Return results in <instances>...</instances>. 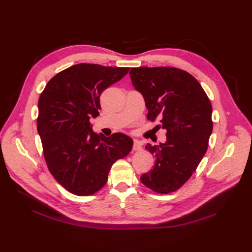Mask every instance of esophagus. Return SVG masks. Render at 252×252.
Masks as SVG:
<instances>
[{
	"label": "esophagus",
	"instance_id": "obj_1",
	"mask_svg": "<svg viewBox=\"0 0 252 252\" xmlns=\"http://www.w3.org/2000/svg\"><path fill=\"white\" fill-rule=\"evenodd\" d=\"M132 150H133V151H135V152H136V151H141V150H142V148H141V142L135 139V140L133 141Z\"/></svg>",
	"mask_w": 252,
	"mask_h": 252
}]
</instances>
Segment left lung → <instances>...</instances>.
Instances as JSON below:
<instances>
[{"label":"left lung","mask_w":252,"mask_h":252,"mask_svg":"<svg viewBox=\"0 0 252 252\" xmlns=\"http://www.w3.org/2000/svg\"><path fill=\"white\" fill-rule=\"evenodd\" d=\"M131 83L141 93L148 120H159L166 141L146 146L155 157L154 168L140 182L158 193L181 189L205 155L212 131L210 100L188 71L173 66H139L129 71Z\"/></svg>","instance_id":"left-lung-1"}]
</instances>
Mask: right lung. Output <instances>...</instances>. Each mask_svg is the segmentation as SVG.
<instances>
[{
    "mask_svg": "<svg viewBox=\"0 0 252 252\" xmlns=\"http://www.w3.org/2000/svg\"><path fill=\"white\" fill-rule=\"evenodd\" d=\"M128 69L78 63L53 77L40 95L37 127L44 158L56 181L70 193L88 196L97 192L113 164L132 149L129 136L97 134L90 123L91 117L98 116L101 93Z\"/></svg>",
    "mask_w": 252,
    "mask_h": 252,
    "instance_id": "add662e5",
    "label": "right lung"
}]
</instances>
